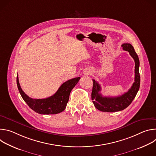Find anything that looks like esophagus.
Segmentation results:
<instances>
[{
	"label": "esophagus",
	"mask_w": 156,
	"mask_h": 156,
	"mask_svg": "<svg viewBox=\"0 0 156 156\" xmlns=\"http://www.w3.org/2000/svg\"><path fill=\"white\" fill-rule=\"evenodd\" d=\"M87 74H90L91 73V72H88V73H86Z\"/></svg>",
	"instance_id": "34e87169"
}]
</instances>
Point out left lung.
<instances>
[{
  "label": "left lung",
  "mask_w": 156,
  "mask_h": 156,
  "mask_svg": "<svg viewBox=\"0 0 156 156\" xmlns=\"http://www.w3.org/2000/svg\"><path fill=\"white\" fill-rule=\"evenodd\" d=\"M124 51H128L130 55L134 59L135 62V82L129 90L120 96L116 97H103L100 93L101 87L100 84L95 81H93V91L91 99L95 107L106 112H114L122 110L126 108L135 99L140 86V75L139 73L140 60L138 56L135 51L134 48L129 43H124L122 45Z\"/></svg>",
  "instance_id": "1"
}]
</instances>
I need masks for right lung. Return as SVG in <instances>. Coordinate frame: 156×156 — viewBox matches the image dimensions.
Segmentation results:
<instances>
[{"mask_svg": "<svg viewBox=\"0 0 156 156\" xmlns=\"http://www.w3.org/2000/svg\"><path fill=\"white\" fill-rule=\"evenodd\" d=\"M80 79V77H77L66 81L60 86L54 95L45 99H33L27 96L21 88L18 76L16 83L22 98L32 110L40 114L50 115L60 113L65 110L69 100L70 92Z\"/></svg>", "mask_w": 156, "mask_h": 156, "instance_id": "right-lung-1", "label": "right lung"}]
</instances>
